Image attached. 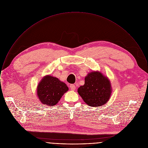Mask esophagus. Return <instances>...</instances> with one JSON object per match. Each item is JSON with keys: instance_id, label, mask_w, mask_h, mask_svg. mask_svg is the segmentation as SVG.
Masks as SVG:
<instances>
[{"instance_id": "obj_1", "label": "esophagus", "mask_w": 148, "mask_h": 148, "mask_svg": "<svg viewBox=\"0 0 148 148\" xmlns=\"http://www.w3.org/2000/svg\"><path fill=\"white\" fill-rule=\"evenodd\" d=\"M70 88L71 90H74L75 89V86L74 85H73V84H71V85H70Z\"/></svg>"}]
</instances>
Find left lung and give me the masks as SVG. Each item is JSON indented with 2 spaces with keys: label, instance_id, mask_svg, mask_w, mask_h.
I'll list each match as a JSON object with an SVG mask.
<instances>
[{
  "label": "left lung",
  "instance_id": "1",
  "mask_svg": "<svg viewBox=\"0 0 148 148\" xmlns=\"http://www.w3.org/2000/svg\"><path fill=\"white\" fill-rule=\"evenodd\" d=\"M85 84L78 92L84 102L90 106L98 107L106 103L111 95L109 81L99 72H91L85 77Z\"/></svg>",
  "mask_w": 148,
  "mask_h": 148
}]
</instances>
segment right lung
Returning a JSON list of instances; mask_svg holds the SVG:
<instances>
[{"mask_svg": "<svg viewBox=\"0 0 148 148\" xmlns=\"http://www.w3.org/2000/svg\"><path fill=\"white\" fill-rule=\"evenodd\" d=\"M68 90L66 85L58 78L47 75L39 84L37 94L43 104L54 106L58 102L63 94Z\"/></svg>", "mask_w": 148, "mask_h": 148, "instance_id": "right-lung-1", "label": "right lung"}]
</instances>
